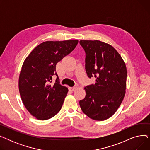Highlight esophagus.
<instances>
[{
  "instance_id": "34e87169",
  "label": "esophagus",
  "mask_w": 150,
  "mask_h": 150,
  "mask_svg": "<svg viewBox=\"0 0 150 150\" xmlns=\"http://www.w3.org/2000/svg\"><path fill=\"white\" fill-rule=\"evenodd\" d=\"M76 86H74V87H70V88H69V89H70V91L73 92V91H74L76 89Z\"/></svg>"
}]
</instances>
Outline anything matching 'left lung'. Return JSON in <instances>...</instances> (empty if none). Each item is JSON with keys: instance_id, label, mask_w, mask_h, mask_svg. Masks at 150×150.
Returning <instances> with one entry per match:
<instances>
[{"instance_id": "8db88e82", "label": "left lung", "mask_w": 150, "mask_h": 150, "mask_svg": "<svg viewBox=\"0 0 150 150\" xmlns=\"http://www.w3.org/2000/svg\"><path fill=\"white\" fill-rule=\"evenodd\" d=\"M86 53L85 69L95 84L84 88L86 96L79 103L91 119L102 121L111 117L125 95L127 71L125 62L112 46L98 40H81Z\"/></svg>"}]
</instances>
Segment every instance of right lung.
Segmentation results:
<instances>
[{"instance_id": "1", "label": "right lung", "mask_w": 150, "mask_h": 150, "mask_svg": "<svg viewBox=\"0 0 150 150\" xmlns=\"http://www.w3.org/2000/svg\"><path fill=\"white\" fill-rule=\"evenodd\" d=\"M78 40L45 41L33 50L23 62L19 78L22 101L37 119H49L61 109L68 89L59 84L56 65L73 51ZM57 78L52 84L54 75Z\"/></svg>"}]
</instances>
